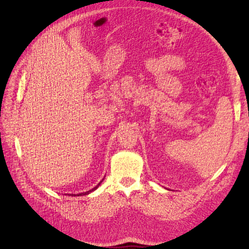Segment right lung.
<instances>
[{
	"label": "right lung",
	"mask_w": 249,
	"mask_h": 249,
	"mask_svg": "<svg viewBox=\"0 0 249 249\" xmlns=\"http://www.w3.org/2000/svg\"><path fill=\"white\" fill-rule=\"evenodd\" d=\"M102 181H103V179H102V180H101V181H100V182H99V183H98V184H97V185H96L94 188H92L91 190H89V191H87V192H84V193H80V194H70V195H71V196H84V195H88V194H89L90 192L94 191V190H95V189H96V188H97V187L100 185V183H101ZM68 195H69V194H68Z\"/></svg>",
	"instance_id": "obj_1"
}]
</instances>
